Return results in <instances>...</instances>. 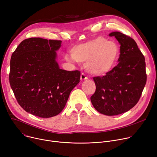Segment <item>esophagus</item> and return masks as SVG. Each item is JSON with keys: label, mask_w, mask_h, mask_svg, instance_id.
I'll return each mask as SVG.
<instances>
[{"label": "esophagus", "mask_w": 157, "mask_h": 157, "mask_svg": "<svg viewBox=\"0 0 157 157\" xmlns=\"http://www.w3.org/2000/svg\"><path fill=\"white\" fill-rule=\"evenodd\" d=\"M87 79V77L85 75V74H84V73H82L81 75H80V80L84 81V80H86Z\"/></svg>", "instance_id": "1"}]
</instances>
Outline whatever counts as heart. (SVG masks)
<instances>
[{
    "instance_id": "1",
    "label": "heart",
    "mask_w": 157,
    "mask_h": 157,
    "mask_svg": "<svg viewBox=\"0 0 157 157\" xmlns=\"http://www.w3.org/2000/svg\"><path fill=\"white\" fill-rule=\"evenodd\" d=\"M71 55L77 62L85 63V68L90 74L103 76L117 65L121 56V48L115 42L103 36H98L75 46L71 50ZM65 58L70 61L68 56Z\"/></svg>"
}]
</instances>
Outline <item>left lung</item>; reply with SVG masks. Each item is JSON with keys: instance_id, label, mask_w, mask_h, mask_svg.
Listing matches in <instances>:
<instances>
[{"instance_id": "left-lung-1", "label": "left lung", "mask_w": 157, "mask_h": 157, "mask_svg": "<svg viewBox=\"0 0 157 157\" xmlns=\"http://www.w3.org/2000/svg\"><path fill=\"white\" fill-rule=\"evenodd\" d=\"M121 44L118 64L108 74L93 78L96 91L90 97L101 114L113 116L125 113L140 99L146 82V63L135 40L119 32L109 34Z\"/></svg>"}]
</instances>
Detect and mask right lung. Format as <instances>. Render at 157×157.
Returning a JSON list of instances; mask_svg holds the SVG:
<instances>
[{
    "mask_svg": "<svg viewBox=\"0 0 157 157\" xmlns=\"http://www.w3.org/2000/svg\"><path fill=\"white\" fill-rule=\"evenodd\" d=\"M61 42L27 39L12 54L9 82L17 103L28 113L41 118L58 115L80 82L79 71L60 69L56 61Z\"/></svg>",
    "mask_w": 157,
    "mask_h": 157,
    "instance_id": "1",
    "label": "right lung"
}]
</instances>
